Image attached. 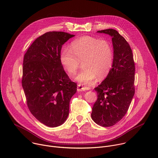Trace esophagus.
Instances as JSON below:
<instances>
[{"label":"esophagus","mask_w":158,"mask_h":158,"mask_svg":"<svg viewBox=\"0 0 158 158\" xmlns=\"http://www.w3.org/2000/svg\"><path fill=\"white\" fill-rule=\"evenodd\" d=\"M87 89V87H84L81 84H78L77 85V91H84Z\"/></svg>","instance_id":"esophagus-1"}]
</instances>
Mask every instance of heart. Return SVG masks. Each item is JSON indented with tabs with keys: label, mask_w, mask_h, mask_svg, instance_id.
<instances>
[{
	"label": "heart",
	"mask_w": 158,
	"mask_h": 158,
	"mask_svg": "<svg viewBox=\"0 0 158 158\" xmlns=\"http://www.w3.org/2000/svg\"><path fill=\"white\" fill-rule=\"evenodd\" d=\"M64 47L60 53V61L69 75H74L81 62L83 69L76 80L84 84H91L95 79H102L109 73L113 64V51L105 40L84 36Z\"/></svg>",
	"instance_id": "b5f03b06"
}]
</instances>
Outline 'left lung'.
<instances>
[{
  "label": "left lung",
  "mask_w": 158,
  "mask_h": 158,
  "mask_svg": "<svg viewBox=\"0 0 158 158\" xmlns=\"http://www.w3.org/2000/svg\"><path fill=\"white\" fill-rule=\"evenodd\" d=\"M112 37L113 64L106 78L95 87L98 99L91 113L93 120L102 127L114 126L122 119L134 95L135 65L126 40L112 29L98 31Z\"/></svg>",
  "instance_id": "8db88e82"
}]
</instances>
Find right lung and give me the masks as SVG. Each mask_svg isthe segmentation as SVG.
I'll return each mask as SVG.
<instances>
[{
    "instance_id": "add662e5",
    "label": "right lung",
    "mask_w": 158,
    "mask_h": 158,
    "mask_svg": "<svg viewBox=\"0 0 158 158\" xmlns=\"http://www.w3.org/2000/svg\"><path fill=\"white\" fill-rule=\"evenodd\" d=\"M74 35L52 31L37 38L24 56L22 85L32 114L54 127L69 115L77 84L71 81L60 61L62 45Z\"/></svg>"
}]
</instances>
